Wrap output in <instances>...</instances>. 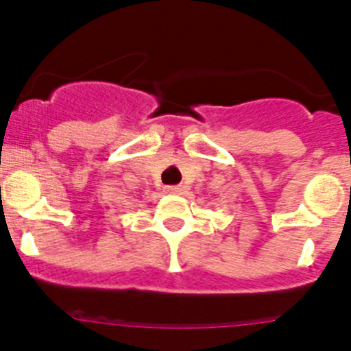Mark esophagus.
<instances>
[{
  "mask_svg": "<svg viewBox=\"0 0 351 351\" xmlns=\"http://www.w3.org/2000/svg\"><path fill=\"white\" fill-rule=\"evenodd\" d=\"M163 190H165V193H181L182 188L181 186H165Z\"/></svg>",
  "mask_w": 351,
  "mask_h": 351,
  "instance_id": "obj_1",
  "label": "esophagus"
}]
</instances>
